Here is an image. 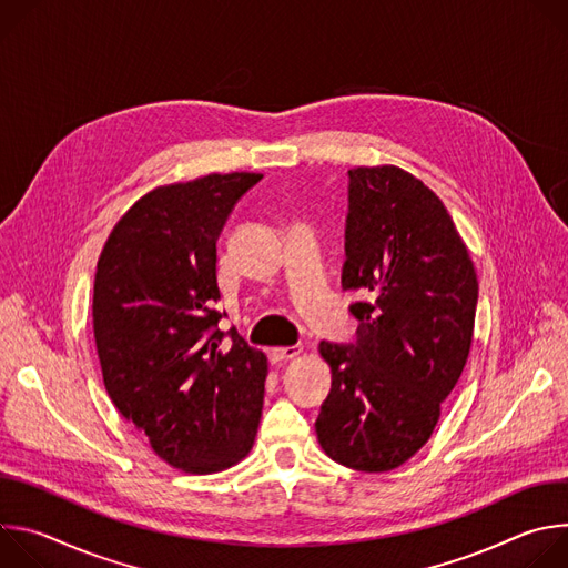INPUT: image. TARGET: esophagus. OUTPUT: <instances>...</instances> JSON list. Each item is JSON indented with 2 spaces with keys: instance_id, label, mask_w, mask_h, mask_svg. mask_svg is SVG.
Listing matches in <instances>:
<instances>
[{
  "instance_id": "34e87169",
  "label": "esophagus",
  "mask_w": 568,
  "mask_h": 568,
  "mask_svg": "<svg viewBox=\"0 0 568 568\" xmlns=\"http://www.w3.org/2000/svg\"><path fill=\"white\" fill-rule=\"evenodd\" d=\"M301 351H303L301 346H278V348H272L270 357H272V362L281 364V362H287V359L298 357V355H301Z\"/></svg>"
}]
</instances>
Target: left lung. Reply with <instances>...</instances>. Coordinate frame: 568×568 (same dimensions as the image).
Here are the masks:
<instances>
[{
    "label": "left lung",
    "instance_id": "8db88e82",
    "mask_svg": "<svg viewBox=\"0 0 568 568\" xmlns=\"http://www.w3.org/2000/svg\"><path fill=\"white\" fill-rule=\"evenodd\" d=\"M344 290L357 344H318L333 386L321 449L357 471L407 463L434 434L471 348L478 281L440 197L397 166L348 171Z\"/></svg>",
    "mask_w": 568,
    "mask_h": 568
}]
</instances>
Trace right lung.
<instances>
[{
    "mask_svg": "<svg viewBox=\"0 0 568 568\" xmlns=\"http://www.w3.org/2000/svg\"><path fill=\"white\" fill-rule=\"evenodd\" d=\"M261 173H209L139 197L105 240L94 278V339L119 414L189 474L245 458L256 440L267 357L215 310L217 235Z\"/></svg>",
    "mask_w": 568,
    "mask_h": 568,
    "instance_id": "add662e5",
    "label": "right lung"
}]
</instances>
